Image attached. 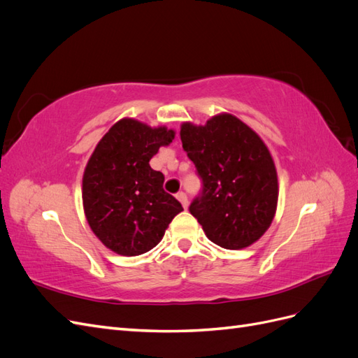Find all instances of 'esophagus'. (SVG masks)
<instances>
[{
	"mask_svg": "<svg viewBox=\"0 0 358 358\" xmlns=\"http://www.w3.org/2000/svg\"><path fill=\"white\" fill-rule=\"evenodd\" d=\"M176 199L182 203L183 208H185V209L188 208V197H187V194H185V192H182V191H180V192H178V194H176Z\"/></svg>",
	"mask_w": 358,
	"mask_h": 358,
	"instance_id": "esophagus-1",
	"label": "esophagus"
}]
</instances>
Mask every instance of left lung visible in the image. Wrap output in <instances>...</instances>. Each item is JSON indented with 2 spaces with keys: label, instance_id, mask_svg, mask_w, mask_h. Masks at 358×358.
<instances>
[{
  "label": "left lung",
  "instance_id": "8db88e82",
  "mask_svg": "<svg viewBox=\"0 0 358 358\" xmlns=\"http://www.w3.org/2000/svg\"><path fill=\"white\" fill-rule=\"evenodd\" d=\"M180 140L201 179L189 212L206 236L225 249L257 242L278 204L276 169L263 140L229 113L213 116L204 127L183 124Z\"/></svg>",
  "mask_w": 358,
  "mask_h": 358
}]
</instances>
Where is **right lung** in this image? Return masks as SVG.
<instances>
[{
    "mask_svg": "<svg viewBox=\"0 0 358 358\" xmlns=\"http://www.w3.org/2000/svg\"><path fill=\"white\" fill-rule=\"evenodd\" d=\"M175 138L166 127L121 119L104 134L83 175V209L95 236L119 255L150 251L182 204L162 188L149 161Z\"/></svg>",
    "mask_w": 358,
    "mask_h": 358,
    "instance_id": "1",
    "label": "right lung"
}]
</instances>
